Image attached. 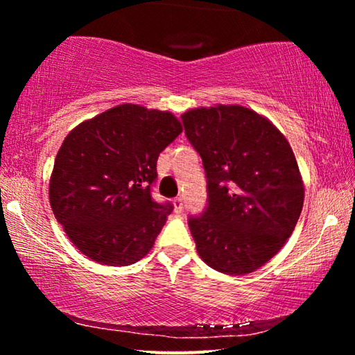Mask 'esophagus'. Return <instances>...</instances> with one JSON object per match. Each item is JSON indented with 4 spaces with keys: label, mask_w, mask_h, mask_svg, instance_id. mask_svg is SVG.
I'll list each match as a JSON object with an SVG mask.
<instances>
[{
    "label": "esophagus",
    "mask_w": 355,
    "mask_h": 355,
    "mask_svg": "<svg viewBox=\"0 0 355 355\" xmlns=\"http://www.w3.org/2000/svg\"><path fill=\"white\" fill-rule=\"evenodd\" d=\"M183 205H184L183 197H177V199L173 200V207H175V211H177V213L182 211V209H183Z\"/></svg>",
    "instance_id": "obj_1"
}]
</instances>
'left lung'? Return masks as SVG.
<instances>
[{"label":"left lung","instance_id":"obj_1","mask_svg":"<svg viewBox=\"0 0 355 355\" xmlns=\"http://www.w3.org/2000/svg\"><path fill=\"white\" fill-rule=\"evenodd\" d=\"M182 122L207 177V207L188 219L197 252L219 272H254L282 249L302 211L304 184L290 144L243 106L192 110Z\"/></svg>","mask_w":355,"mask_h":355}]
</instances>
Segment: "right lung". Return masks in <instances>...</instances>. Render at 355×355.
I'll return each instance as SVG.
<instances>
[{"label": "right lung", "instance_id": "1", "mask_svg": "<svg viewBox=\"0 0 355 355\" xmlns=\"http://www.w3.org/2000/svg\"><path fill=\"white\" fill-rule=\"evenodd\" d=\"M182 125L171 112L120 105L65 137L50 203L70 241L94 261L127 266L152 249L173 203L153 200L159 153Z\"/></svg>", "mask_w": 355, "mask_h": 355}]
</instances>
